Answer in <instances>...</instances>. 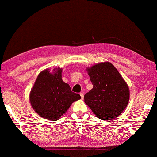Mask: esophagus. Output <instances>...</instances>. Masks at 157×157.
Here are the masks:
<instances>
[{
	"label": "esophagus",
	"instance_id": "1",
	"mask_svg": "<svg viewBox=\"0 0 157 157\" xmlns=\"http://www.w3.org/2000/svg\"><path fill=\"white\" fill-rule=\"evenodd\" d=\"M79 95H80L82 99H83V98H84V93L83 92H81L80 94H79Z\"/></svg>",
	"mask_w": 157,
	"mask_h": 157
}]
</instances>
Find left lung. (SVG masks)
<instances>
[{"instance_id":"left-lung-1","label":"left lung","mask_w":157,"mask_h":157,"mask_svg":"<svg viewBox=\"0 0 157 157\" xmlns=\"http://www.w3.org/2000/svg\"><path fill=\"white\" fill-rule=\"evenodd\" d=\"M93 89L84 95V102L98 118H116L123 112L129 99V87L113 64L104 62L88 68Z\"/></svg>"}]
</instances>
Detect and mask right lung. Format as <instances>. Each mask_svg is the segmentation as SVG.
I'll list each match as a JSON object with an SVG mask.
<instances>
[{"label":"right lung","mask_w":157,"mask_h":157,"mask_svg":"<svg viewBox=\"0 0 157 157\" xmlns=\"http://www.w3.org/2000/svg\"><path fill=\"white\" fill-rule=\"evenodd\" d=\"M80 95L71 91L62 79V68L52 72L46 69L39 73L31 90L30 101L34 110L42 118L55 121L63 115Z\"/></svg>","instance_id":"obj_1"}]
</instances>
